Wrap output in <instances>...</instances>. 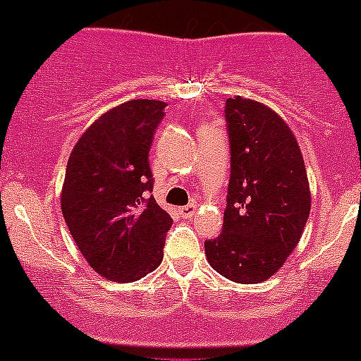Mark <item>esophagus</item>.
Masks as SVG:
<instances>
[{
    "instance_id": "esophagus-1",
    "label": "esophagus",
    "mask_w": 361,
    "mask_h": 361,
    "mask_svg": "<svg viewBox=\"0 0 361 361\" xmlns=\"http://www.w3.org/2000/svg\"><path fill=\"white\" fill-rule=\"evenodd\" d=\"M178 213L183 214L184 218H191L195 213H197V206H195V204H190V206H184V207H180V209H178Z\"/></svg>"
}]
</instances>
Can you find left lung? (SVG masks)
I'll return each instance as SVG.
<instances>
[{
	"mask_svg": "<svg viewBox=\"0 0 361 361\" xmlns=\"http://www.w3.org/2000/svg\"><path fill=\"white\" fill-rule=\"evenodd\" d=\"M231 178L224 229L206 240L209 264L227 279L272 277L292 254L310 216L312 195L300 148L279 114L249 98H227Z\"/></svg>",
	"mask_w": 361,
	"mask_h": 361,
	"instance_id": "obj_1",
	"label": "left lung"
}]
</instances>
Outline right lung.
Returning a JSON list of instances; mask_svg holds the SVG:
<instances>
[{
    "mask_svg": "<svg viewBox=\"0 0 361 361\" xmlns=\"http://www.w3.org/2000/svg\"><path fill=\"white\" fill-rule=\"evenodd\" d=\"M164 102L130 100L100 116L69 155L61 207L100 276L132 283L163 261L171 216L155 202L148 152Z\"/></svg>",
    "mask_w": 361,
    "mask_h": 361,
    "instance_id": "1",
    "label": "right lung"
}]
</instances>
